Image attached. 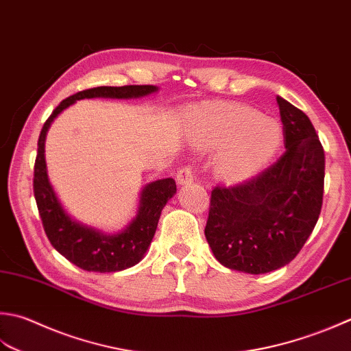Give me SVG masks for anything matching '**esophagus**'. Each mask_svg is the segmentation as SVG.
I'll use <instances>...</instances> for the list:
<instances>
[{
    "instance_id": "obj_1",
    "label": "esophagus",
    "mask_w": 351,
    "mask_h": 351,
    "mask_svg": "<svg viewBox=\"0 0 351 351\" xmlns=\"http://www.w3.org/2000/svg\"><path fill=\"white\" fill-rule=\"evenodd\" d=\"M195 180V173H193V169H191V166H184L182 169L178 170L176 173V181L178 184H189Z\"/></svg>"
}]
</instances>
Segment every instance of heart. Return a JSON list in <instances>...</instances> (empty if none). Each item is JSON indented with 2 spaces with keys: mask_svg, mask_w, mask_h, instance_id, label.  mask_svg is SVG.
Segmentation results:
<instances>
[{
  "mask_svg": "<svg viewBox=\"0 0 351 351\" xmlns=\"http://www.w3.org/2000/svg\"><path fill=\"white\" fill-rule=\"evenodd\" d=\"M190 128L197 146H228L219 156L217 171L231 182L256 173L276 152L281 138L276 120L252 108L225 103L195 108L190 114Z\"/></svg>",
  "mask_w": 351,
  "mask_h": 351,
  "instance_id": "heart-1",
  "label": "heart"
}]
</instances>
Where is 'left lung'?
Segmentation results:
<instances>
[{"instance_id":"8db88e82","label":"left lung","mask_w":351,"mask_h":351,"mask_svg":"<svg viewBox=\"0 0 351 351\" xmlns=\"http://www.w3.org/2000/svg\"><path fill=\"white\" fill-rule=\"evenodd\" d=\"M286 150L250 180L211 190L205 237L223 266L266 274L297 257L318 222L324 149L308 117L277 97Z\"/></svg>"}]
</instances>
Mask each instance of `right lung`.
I'll return each mask as SVG.
<instances>
[{"label": "right lung", "mask_w": 351, "mask_h": 351, "mask_svg": "<svg viewBox=\"0 0 351 351\" xmlns=\"http://www.w3.org/2000/svg\"><path fill=\"white\" fill-rule=\"evenodd\" d=\"M154 85L97 86L84 89L62 100L40 129L38 140V155L34 160L33 191L39 210L44 231L53 245L66 260L80 269L94 272H115L134 266L143 258L156 231L161 211L169 199L176 193V184L171 178L158 180L144 187L138 215L128 228L115 236H106L88 226L74 222L62 208L58 196L48 182L45 167V135L51 121L75 100L93 97L132 99L143 97L156 91Z\"/></svg>", "instance_id": "add662e5"}]
</instances>
